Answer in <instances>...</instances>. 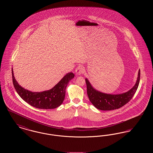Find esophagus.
Here are the masks:
<instances>
[{"label":"esophagus","instance_id":"34e87169","mask_svg":"<svg viewBox=\"0 0 153 153\" xmlns=\"http://www.w3.org/2000/svg\"><path fill=\"white\" fill-rule=\"evenodd\" d=\"M75 72L77 75H80L84 73V68L81 65L78 66L75 70Z\"/></svg>","mask_w":153,"mask_h":153}]
</instances>
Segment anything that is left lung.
<instances>
[{
  "label": "left lung",
  "mask_w": 153,
  "mask_h": 153,
  "mask_svg": "<svg viewBox=\"0 0 153 153\" xmlns=\"http://www.w3.org/2000/svg\"><path fill=\"white\" fill-rule=\"evenodd\" d=\"M140 70L137 82L130 90L121 94L111 95L98 91L94 89L87 79L85 82L87 88V95L90 102L96 108L102 111L118 109L127 104L132 98L138 87L140 81Z\"/></svg>",
  "instance_id": "obj_1"
}]
</instances>
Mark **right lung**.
Masks as SVG:
<instances>
[{"instance_id":"obj_1","label":"right lung","mask_w":153,"mask_h":153,"mask_svg":"<svg viewBox=\"0 0 153 153\" xmlns=\"http://www.w3.org/2000/svg\"><path fill=\"white\" fill-rule=\"evenodd\" d=\"M74 77L73 73H67L51 89L41 92H33L19 85L15 79L12 69L13 85L18 94L24 101L39 109H54L61 105L65 98L66 88Z\"/></svg>"}]
</instances>
